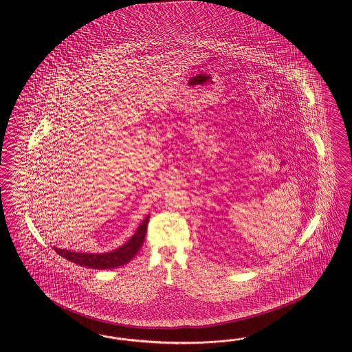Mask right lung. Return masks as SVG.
I'll list each match as a JSON object with an SVG mask.
<instances>
[{
  "label": "right lung",
  "instance_id": "1",
  "mask_svg": "<svg viewBox=\"0 0 352 352\" xmlns=\"http://www.w3.org/2000/svg\"><path fill=\"white\" fill-rule=\"evenodd\" d=\"M149 215L146 217V219L140 223L138 230L133 237L125 243L124 245L120 246L116 250H112L109 253H100V254H91V253H77V252H71L67 249H59L55 248L53 249L60 256L65 258L69 262H74L78 266L87 267V268H94V270H111L116 267L124 266L131 261L134 256L137 254L140 249V246L144 241L146 232H147V224H148Z\"/></svg>",
  "mask_w": 352,
  "mask_h": 352
}]
</instances>
